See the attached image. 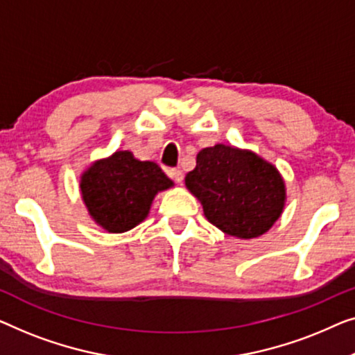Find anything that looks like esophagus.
<instances>
[{
    "label": "esophagus",
    "instance_id": "1",
    "mask_svg": "<svg viewBox=\"0 0 355 355\" xmlns=\"http://www.w3.org/2000/svg\"><path fill=\"white\" fill-rule=\"evenodd\" d=\"M171 177L175 180L177 183H182L183 182V171H182V168H178V167L177 168H172Z\"/></svg>",
    "mask_w": 355,
    "mask_h": 355
}]
</instances>
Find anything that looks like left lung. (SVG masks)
<instances>
[{"label":"left lung","mask_w":355,"mask_h":355,"mask_svg":"<svg viewBox=\"0 0 355 355\" xmlns=\"http://www.w3.org/2000/svg\"><path fill=\"white\" fill-rule=\"evenodd\" d=\"M184 184L201 202L207 220L239 239L267 233L286 202L284 180L273 164L249 149L222 143L198 153Z\"/></svg>","instance_id":"left-lung-1"}]
</instances>
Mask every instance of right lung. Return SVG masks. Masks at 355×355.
<instances>
[{
    "label": "right lung",
    "instance_id": "add662e5",
    "mask_svg": "<svg viewBox=\"0 0 355 355\" xmlns=\"http://www.w3.org/2000/svg\"><path fill=\"white\" fill-rule=\"evenodd\" d=\"M173 182L156 162L130 151L98 159L80 177V194L94 223L109 233L128 232L148 217L156 194Z\"/></svg>",
    "mask_w": 355,
    "mask_h": 355
}]
</instances>
